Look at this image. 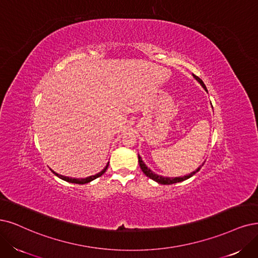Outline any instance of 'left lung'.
<instances>
[{"instance_id":"8db88e82","label":"left lung","mask_w":258,"mask_h":258,"mask_svg":"<svg viewBox=\"0 0 258 258\" xmlns=\"http://www.w3.org/2000/svg\"><path fill=\"white\" fill-rule=\"evenodd\" d=\"M194 75V78L200 83V85L202 86V87L205 89V91L207 92V89H206V87H205V85H204V83H203V81L200 79V78H198V76H196L195 74H192ZM138 161H139V166H140V168H141V170H142V172H144L148 177H150L151 179H153V180H155V182H157L158 184H161V185H171V184H175V183H179V182H183V180H185V179H188V178H190L191 177L192 175H195L197 172H199L200 171V169L202 168V166L204 165V163L200 166L196 171H194V172H191V173H189V174H186V175H184V176H176V177H168V176H161V175H158V174H156L155 172H153V171H152L150 168H148L147 167V165L144 163V160H142V158L140 157V155H138Z\"/></svg>"}]
</instances>
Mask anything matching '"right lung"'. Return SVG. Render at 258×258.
Masks as SVG:
<instances>
[{
	"mask_svg": "<svg viewBox=\"0 0 258 258\" xmlns=\"http://www.w3.org/2000/svg\"><path fill=\"white\" fill-rule=\"evenodd\" d=\"M108 164H109V161L107 163V165H106V167H105L101 172H99V173H97V174H94V175H90V176H88V177H85V178H75V177H69V176H64V175H60V174H58V173H56V172H54V171L52 170V172L56 175V176H58L59 178H61V179H63V180H66V182H69V183H73V184H80V185H84V184H87V183H90L91 180H93V179H95V178H98L99 176H101V175H103L104 173H105V171L107 170V168H108Z\"/></svg>",
	"mask_w": 258,
	"mask_h": 258,
	"instance_id": "add662e5",
	"label": "right lung"
}]
</instances>
